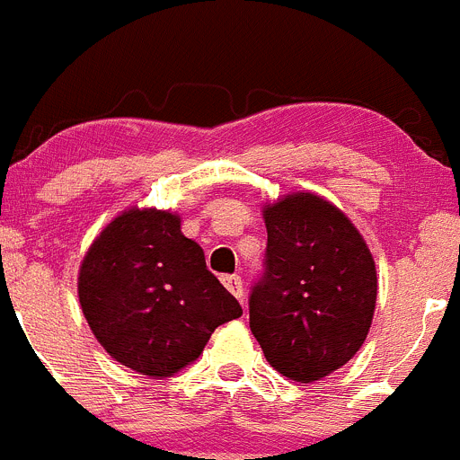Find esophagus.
<instances>
[{
  "mask_svg": "<svg viewBox=\"0 0 460 460\" xmlns=\"http://www.w3.org/2000/svg\"><path fill=\"white\" fill-rule=\"evenodd\" d=\"M222 281H225L226 290H229V293L234 295V297H238V299H240V304H244V288H243V279H240L238 274H226V277L222 279Z\"/></svg>",
  "mask_w": 460,
  "mask_h": 460,
  "instance_id": "obj_1",
  "label": "esophagus"
}]
</instances>
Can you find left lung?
<instances>
[{
	"label": "left lung",
	"instance_id": "8db88e82",
	"mask_svg": "<svg viewBox=\"0 0 460 460\" xmlns=\"http://www.w3.org/2000/svg\"><path fill=\"white\" fill-rule=\"evenodd\" d=\"M263 216L268 247L250 293V327L274 370L311 384L366 342L375 261L345 213L311 192L283 197Z\"/></svg>",
	"mask_w": 460,
	"mask_h": 460
}]
</instances>
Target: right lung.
Instances as JSON below:
<instances>
[{
    "label": "right lung",
    "instance_id": "right-lung-1",
    "mask_svg": "<svg viewBox=\"0 0 460 460\" xmlns=\"http://www.w3.org/2000/svg\"><path fill=\"white\" fill-rule=\"evenodd\" d=\"M79 302L102 347L156 379L192 363L210 333L243 315L165 210H124L102 231L81 263Z\"/></svg>",
    "mask_w": 460,
    "mask_h": 460
}]
</instances>
